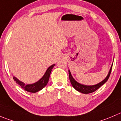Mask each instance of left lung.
<instances>
[{
    "mask_svg": "<svg viewBox=\"0 0 121 121\" xmlns=\"http://www.w3.org/2000/svg\"><path fill=\"white\" fill-rule=\"evenodd\" d=\"M112 65L111 66V69H110V71L109 72L108 74L107 77L102 81L100 83H98V84H96V85L93 86H86V85H83V84H81L80 83H78V82H76L73 78L71 74V73H70V70H69V78H70V82H71V84L72 85V86L76 89V90L78 91V92H81L82 93H84V94H88V93H92V92H95L96 90H98L100 86L103 85L104 84H105L107 80H108L110 74H111V70H112Z\"/></svg>",
    "mask_w": 121,
    "mask_h": 121,
    "instance_id": "obj_1",
    "label": "left lung"
}]
</instances>
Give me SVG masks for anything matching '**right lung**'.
<instances>
[{"label":"right lung","instance_id":"add662e5","mask_svg":"<svg viewBox=\"0 0 121 121\" xmlns=\"http://www.w3.org/2000/svg\"><path fill=\"white\" fill-rule=\"evenodd\" d=\"M54 65L55 64H53V65L49 67L43 76V77L39 81L34 83V84H26V85L25 83L19 81L17 78H16L15 77H13V80L21 87L23 88L25 90H26L27 92H31V93H35V92H38L41 89H43L47 84L49 80V78H50V74H51V71H52V68Z\"/></svg>","mask_w":121,"mask_h":121}]
</instances>
